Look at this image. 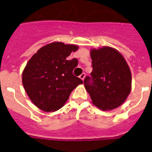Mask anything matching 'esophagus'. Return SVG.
I'll list each match as a JSON object with an SVG mask.
<instances>
[{
	"label": "esophagus",
	"instance_id": "obj_1",
	"mask_svg": "<svg viewBox=\"0 0 152 152\" xmlns=\"http://www.w3.org/2000/svg\"><path fill=\"white\" fill-rule=\"evenodd\" d=\"M79 77H80V78L81 79V80H84V77H85V74H84V73L81 74V75H80V76H79Z\"/></svg>",
	"mask_w": 152,
	"mask_h": 152
}]
</instances>
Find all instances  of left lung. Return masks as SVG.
<instances>
[{
	"label": "left lung",
	"mask_w": 152,
	"mask_h": 152,
	"mask_svg": "<svg viewBox=\"0 0 152 152\" xmlns=\"http://www.w3.org/2000/svg\"><path fill=\"white\" fill-rule=\"evenodd\" d=\"M93 71L84 88L92 103L102 110L121 106L132 89V74L126 59L116 49L103 46L91 50Z\"/></svg>",
	"instance_id": "8db88e82"
}]
</instances>
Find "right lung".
I'll use <instances>...</instances> for the list:
<instances>
[{
	"label": "right lung",
	"instance_id": "add662e5",
	"mask_svg": "<svg viewBox=\"0 0 152 152\" xmlns=\"http://www.w3.org/2000/svg\"><path fill=\"white\" fill-rule=\"evenodd\" d=\"M78 46L54 42L40 48L28 61L22 82L35 106L45 112H55L65 104L71 93L83 81L73 75L78 64L67 60Z\"/></svg>",
	"mask_w": 152,
	"mask_h": 152
}]
</instances>
